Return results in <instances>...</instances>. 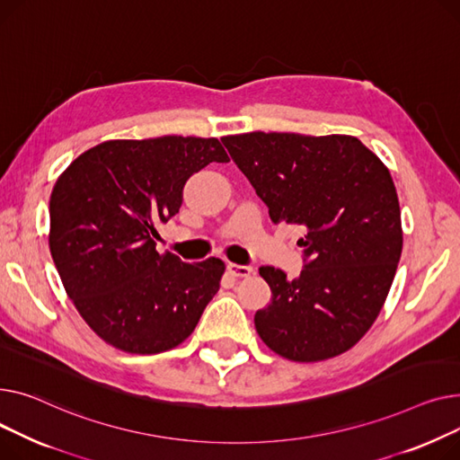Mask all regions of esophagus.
<instances>
[{
    "label": "esophagus",
    "instance_id": "34e87169",
    "mask_svg": "<svg viewBox=\"0 0 460 460\" xmlns=\"http://www.w3.org/2000/svg\"><path fill=\"white\" fill-rule=\"evenodd\" d=\"M228 273L232 277H237V279H247L254 273V269L251 265H237V263H228Z\"/></svg>",
    "mask_w": 460,
    "mask_h": 460
}]
</instances>
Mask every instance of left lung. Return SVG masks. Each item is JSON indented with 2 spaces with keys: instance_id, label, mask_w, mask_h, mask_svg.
<instances>
[{
  "instance_id": "1",
  "label": "left lung",
  "mask_w": 460,
  "mask_h": 460,
  "mask_svg": "<svg viewBox=\"0 0 460 460\" xmlns=\"http://www.w3.org/2000/svg\"><path fill=\"white\" fill-rule=\"evenodd\" d=\"M275 225L301 226L303 271L260 267L271 305L254 325L295 362L345 353L379 315L402 249L395 185L357 137L252 131L221 139Z\"/></svg>"
}]
</instances>
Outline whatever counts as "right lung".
<instances>
[{
  "label": "right lung",
  "mask_w": 460,
  "mask_h": 460,
  "mask_svg": "<svg viewBox=\"0 0 460 460\" xmlns=\"http://www.w3.org/2000/svg\"><path fill=\"white\" fill-rule=\"evenodd\" d=\"M217 139L165 135L105 141L75 157L49 197V252L79 315L126 353H164L189 338L219 291L225 261L185 263L155 251V225L209 164H228Z\"/></svg>",
  "instance_id": "add662e5"
}]
</instances>
